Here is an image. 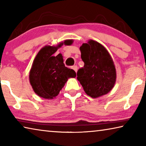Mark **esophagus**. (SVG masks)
I'll list each match as a JSON object with an SVG mask.
<instances>
[{"instance_id": "34e87169", "label": "esophagus", "mask_w": 146, "mask_h": 146, "mask_svg": "<svg viewBox=\"0 0 146 146\" xmlns=\"http://www.w3.org/2000/svg\"><path fill=\"white\" fill-rule=\"evenodd\" d=\"M72 68L74 70H75V72H77V70H78V68H77V66H73V67H72Z\"/></svg>"}]
</instances>
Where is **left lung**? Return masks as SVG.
<instances>
[{"instance_id":"8db88e82","label":"left lung","mask_w":146,"mask_h":146,"mask_svg":"<svg viewBox=\"0 0 146 146\" xmlns=\"http://www.w3.org/2000/svg\"><path fill=\"white\" fill-rule=\"evenodd\" d=\"M84 66L77 71V80L88 95L97 98L106 95L115 85L117 74L108 51L102 44L90 40L80 48Z\"/></svg>"}]
</instances>
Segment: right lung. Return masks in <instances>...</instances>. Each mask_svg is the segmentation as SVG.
I'll list each match as a JSON object with an SVG mask.
<instances>
[{"label":"right lung","mask_w":146,"mask_h":146,"mask_svg":"<svg viewBox=\"0 0 146 146\" xmlns=\"http://www.w3.org/2000/svg\"><path fill=\"white\" fill-rule=\"evenodd\" d=\"M64 43L71 45L72 40H66ZM62 45L60 43L56 46L44 47L35 58L29 72V82L39 97L52 99L58 95L69 78L76 76L75 71L64 65L61 54L53 56Z\"/></svg>","instance_id":"1"}]
</instances>
